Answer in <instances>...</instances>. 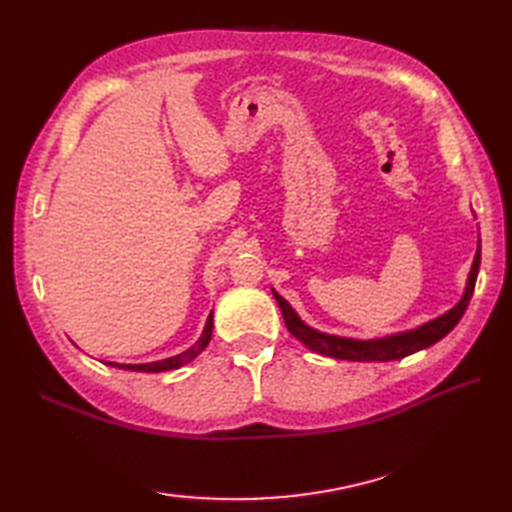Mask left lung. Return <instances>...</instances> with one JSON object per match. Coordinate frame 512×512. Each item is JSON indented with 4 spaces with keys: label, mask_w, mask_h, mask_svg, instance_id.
Segmentation results:
<instances>
[{
    "label": "left lung",
    "mask_w": 512,
    "mask_h": 512,
    "mask_svg": "<svg viewBox=\"0 0 512 512\" xmlns=\"http://www.w3.org/2000/svg\"><path fill=\"white\" fill-rule=\"evenodd\" d=\"M477 270H480V246H477L471 273H469V279H466L464 295L451 310L440 314V317H436V319L422 323L420 328L389 334V336H383V339H367V341L347 339V336H336V334H325V332L314 330L306 321H301L299 314L292 310L290 303L281 297L277 290H273V295H275V301H277L281 314H284L288 332L295 336L297 341L306 345L308 350L323 354V356H330V358H341V361L387 363V361H398V358H405L413 352L424 350V347L438 343L455 328V325L460 323L462 314L473 297Z\"/></svg>",
    "instance_id": "left-lung-1"
}]
</instances>
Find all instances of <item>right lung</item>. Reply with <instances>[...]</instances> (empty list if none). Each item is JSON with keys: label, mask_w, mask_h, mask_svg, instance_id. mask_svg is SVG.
<instances>
[{"label": "right lung", "mask_w": 512, "mask_h": 512, "mask_svg": "<svg viewBox=\"0 0 512 512\" xmlns=\"http://www.w3.org/2000/svg\"><path fill=\"white\" fill-rule=\"evenodd\" d=\"M211 334H213V312L209 314V319H206L204 325V332L198 341H195L189 350H184L182 354H176L171 358H165V361H156V363H140V365H123V363H105V365H112V367H121V369H132V372H169V369H178L182 365L191 363L195 356H198L206 345L211 341Z\"/></svg>", "instance_id": "right-lung-1"}]
</instances>
